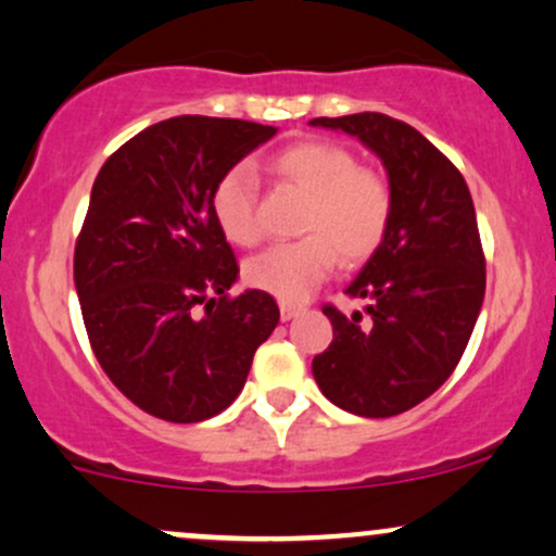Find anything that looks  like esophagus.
<instances>
[{"instance_id": "esophagus-1", "label": "esophagus", "mask_w": 556, "mask_h": 556, "mask_svg": "<svg viewBox=\"0 0 556 556\" xmlns=\"http://www.w3.org/2000/svg\"><path fill=\"white\" fill-rule=\"evenodd\" d=\"M303 311V306H298V303H279V314H282V321H290V319H295L298 314H301Z\"/></svg>"}]
</instances>
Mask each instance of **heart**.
<instances>
[{"instance_id": "b5f03b06", "label": "heart", "mask_w": 556, "mask_h": 556, "mask_svg": "<svg viewBox=\"0 0 556 556\" xmlns=\"http://www.w3.org/2000/svg\"><path fill=\"white\" fill-rule=\"evenodd\" d=\"M277 179L308 194L301 216V240L282 242L250 258L242 277L248 288L285 303H301L329 277L338 258L364 264L386 242L393 222V187L380 170L358 166L343 144L306 139L268 163ZM211 213L231 245L253 248L261 240L255 179L248 166H231L211 189Z\"/></svg>"}]
</instances>
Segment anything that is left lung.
Here are the masks:
<instances>
[{
    "instance_id": "1",
    "label": "left lung",
    "mask_w": 556,
    "mask_h": 556,
    "mask_svg": "<svg viewBox=\"0 0 556 556\" xmlns=\"http://www.w3.org/2000/svg\"><path fill=\"white\" fill-rule=\"evenodd\" d=\"M377 152L393 187V222L348 295L369 303L345 316L332 303V343L314 380L358 417H395L430 399L459 364L485 295V255L465 176L414 126L382 113L314 118Z\"/></svg>"
}]
</instances>
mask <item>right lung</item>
Instances as JSON below:
<instances>
[{"label": "right lung", "mask_w": 556, "mask_h": 556, "mask_svg": "<svg viewBox=\"0 0 556 556\" xmlns=\"http://www.w3.org/2000/svg\"><path fill=\"white\" fill-rule=\"evenodd\" d=\"M277 129L179 115L108 157L91 187L73 279L91 351L115 388L166 422H203L240 395L277 301L245 290L211 213L224 170Z\"/></svg>", "instance_id": "right-lung-1"}]
</instances>
